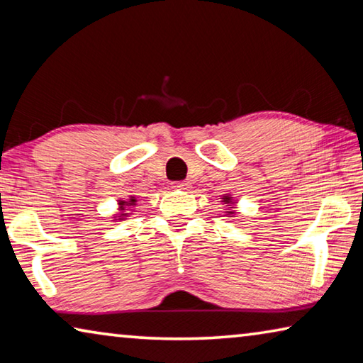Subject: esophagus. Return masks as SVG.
Listing matches in <instances>:
<instances>
[{"label": "esophagus", "mask_w": 363, "mask_h": 363, "mask_svg": "<svg viewBox=\"0 0 363 363\" xmlns=\"http://www.w3.org/2000/svg\"><path fill=\"white\" fill-rule=\"evenodd\" d=\"M189 187V182L187 181H179V182H173V189H179V190H184Z\"/></svg>", "instance_id": "obj_1"}]
</instances>
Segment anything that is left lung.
Instances as JSON below:
<instances>
[{"mask_svg":"<svg viewBox=\"0 0 363 363\" xmlns=\"http://www.w3.org/2000/svg\"><path fill=\"white\" fill-rule=\"evenodd\" d=\"M220 201H224V205H227L229 208H233V205L237 203V200H233V196H230V195H224L223 200H220ZM225 213H227V216H233V214H235V211H233V210L225 211Z\"/></svg>","mask_w":363,"mask_h":363,"instance_id":"left-lung-1","label":"left lung"}]
</instances>
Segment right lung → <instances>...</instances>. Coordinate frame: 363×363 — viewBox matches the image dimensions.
<instances>
[{"instance_id": "right-lung-1", "label": "right lung", "mask_w": 363, "mask_h": 363, "mask_svg": "<svg viewBox=\"0 0 363 363\" xmlns=\"http://www.w3.org/2000/svg\"><path fill=\"white\" fill-rule=\"evenodd\" d=\"M136 196H130V199L128 200H118V210H120V214H115V220H123V219H126L128 218V214L130 213H126V211H130L128 210V208H133L134 205H136Z\"/></svg>"}]
</instances>
